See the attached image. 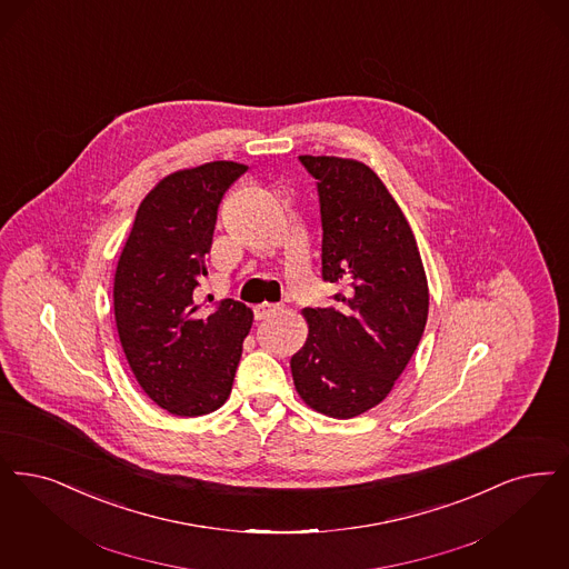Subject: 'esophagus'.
<instances>
[{
	"instance_id": "esophagus-1",
	"label": "esophagus",
	"mask_w": 569,
	"mask_h": 569,
	"mask_svg": "<svg viewBox=\"0 0 569 569\" xmlns=\"http://www.w3.org/2000/svg\"><path fill=\"white\" fill-rule=\"evenodd\" d=\"M277 313H279V305H273V302H262V305L253 307V318L256 319L273 318Z\"/></svg>"
}]
</instances>
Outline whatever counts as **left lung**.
<instances>
[{"label":"left lung","mask_w":569,"mask_h":569,"mask_svg":"<svg viewBox=\"0 0 569 569\" xmlns=\"http://www.w3.org/2000/svg\"><path fill=\"white\" fill-rule=\"evenodd\" d=\"M298 160L318 180L321 277L341 292L302 311L309 337L292 377L311 409L351 419L383 402L409 365L428 321V279L402 209L370 167Z\"/></svg>","instance_id":"8db88e82"}]
</instances>
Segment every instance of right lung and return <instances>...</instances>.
<instances>
[{"label":"right lung","mask_w":569,"mask_h":569,"mask_svg":"<svg viewBox=\"0 0 569 569\" xmlns=\"http://www.w3.org/2000/svg\"><path fill=\"white\" fill-rule=\"evenodd\" d=\"M246 171L213 160L160 180L139 204L116 267V328L127 362L141 389L178 417L227 402L250 332V307L227 298L203 309L194 295L218 207Z\"/></svg>","instance_id":"obj_1"}]
</instances>
